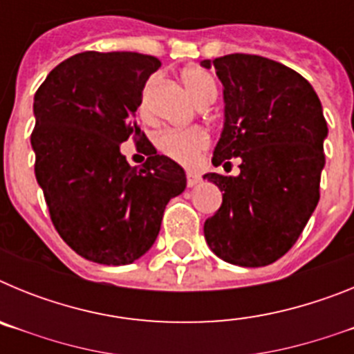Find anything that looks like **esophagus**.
<instances>
[{"label":"esophagus","mask_w":354,"mask_h":354,"mask_svg":"<svg viewBox=\"0 0 354 354\" xmlns=\"http://www.w3.org/2000/svg\"><path fill=\"white\" fill-rule=\"evenodd\" d=\"M186 179H187V186L193 187V186H196V184L200 183V175L193 174V171H187Z\"/></svg>","instance_id":"obj_1"}]
</instances>
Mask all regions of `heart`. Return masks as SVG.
Returning <instances> with one entry per match:
<instances>
[{"mask_svg":"<svg viewBox=\"0 0 354 354\" xmlns=\"http://www.w3.org/2000/svg\"><path fill=\"white\" fill-rule=\"evenodd\" d=\"M184 88L187 90L189 97L195 101L196 106H207L216 99V83L209 72L202 71L198 67L186 68L180 74ZM147 92L145 90L140 102V113L142 117L149 115V104H147ZM209 136L205 131L193 127L186 131H167L159 134L156 140V145L162 154L168 156L174 161L180 165H193L198 158V154L207 147Z\"/></svg>","mask_w":354,"mask_h":354,"instance_id":"obj_1","label":"heart"}]
</instances>
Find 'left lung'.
<instances>
[{
    "label": "left lung",
    "instance_id": "8db88e82",
    "mask_svg": "<svg viewBox=\"0 0 354 354\" xmlns=\"http://www.w3.org/2000/svg\"><path fill=\"white\" fill-rule=\"evenodd\" d=\"M200 65L214 67L223 84L225 122L212 165L241 158L236 177L204 175L223 192L221 207L204 223L205 241L230 264H273L292 248L319 202L328 136L323 106L305 77L264 56L236 53Z\"/></svg>",
    "mask_w": 354,
    "mask_h": 354
}]
</instances>
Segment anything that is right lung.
I'll return each instance as SVG.
<instances>
[{
    "instance_id": "1",
    "label": "right lung",
    "mask_w": 354,
    "mask_h": 354,
    "mask_svg": "<svg viewBox=\"0 0 354 354\" xmlns=\"http://www.w3.org/2000/svg\"><path fill=\"white\" fill-rule=\"evenodd\" d=\"M159 67L140 53H80L56 65L35 93L37 183L62 239L97 264L126 266L145 255L167 204L186 189L183 167L159 156L134 118ZM131 133L149 154L142 167L120 152Z\"/></svg>"
}]
</instances>
